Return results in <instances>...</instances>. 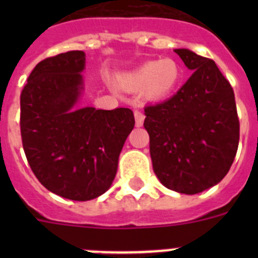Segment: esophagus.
Wrapping results in <instances>:
<instances>
[{
    "label": "esophagus",
    "instance_id": "34e87169",
    "mask_svg": "<svg viewBox=\"0 0 258 258\" xmlns=\"http://www.w3.org/2000/svg\"><path fill=\"white\" fill-rule=\"evenodd\" d=\"M134 117H136L137 126H142L143 121H145V115H143V112H141L140 109H134Z\"/></svg>",
    "mask_w": 258,
    "mask_h": 258
}]
</instances>
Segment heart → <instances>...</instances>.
I'll list each match as a JSON object with an SVG mask.
<instances>
[{"label": "heart", "instance_id": "obj_1", "mask_svg": "<svg viewBox=\"0 0 258 258\" xmlns=\"http://www.w3.org/2000/svg\"><path fill=\"white\" fill-rule=\"evenodd\" d=\"M182 77L181 66L174 59L146 61L129 74L118 76L117 83L126 90H145L150 99H163L174 92Z\"/></svg>", "mask_w": 258, "mask_h": 258}]
</instances>
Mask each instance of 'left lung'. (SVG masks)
I'll return each mask as SVG.
<instances>
[{
	"label": "left lung",
	"instance_id": "obj_1",
	"mask_svg": "<svg viewBox=\"0 0 258 258\" xmlns=\"http://www.w3.org/2000/svg\"><path fill=\"white\" fill-rule=\"evenodd\" d=\"M190 79L172 98L145 107L152 168L169 190L194 195L227 174L239 145L231 85L212 59L175 49Z\"/></svg>",
	"mask_w": 258,
	"mask_h": 258
}]
</instances>
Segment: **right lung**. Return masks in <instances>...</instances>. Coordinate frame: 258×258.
Listing matches in <instances>:
<instances>
[{"instance_id":"1","label":"right lung","mask_w":258,"mask_h":258,"mask_svg":"<svg viewBox=\"0 0 258 258\" xmlns=\"http://www.w3.org/2000/svg\"><path fill=\"white\" fill-rule=\"evenodd\" d=\"M84 68L81 50L44 59L20 94V133L32 172L49 191L77 202L111 187L136 122L129 108H75Z\"/></svg>"}]
</instances>
